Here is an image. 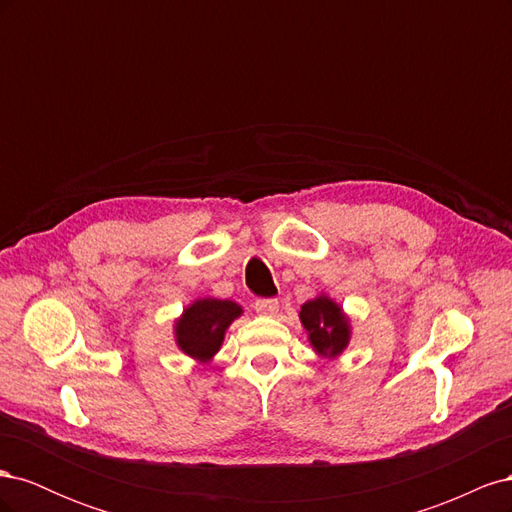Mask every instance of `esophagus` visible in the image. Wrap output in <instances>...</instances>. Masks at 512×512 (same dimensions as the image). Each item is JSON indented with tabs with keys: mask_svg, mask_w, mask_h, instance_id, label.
I'll return each instance as SVG.
<instances>
[{
	"mask_svg": "<svg viewBox=\"0 0 512 512\" xmlns=\"http://www.w3.org/2000/svg\"><path fill=\"white\" fill-rule=\"evenodd\" d=\"M254 309H256V314H260V316H275L277 309H280V301L273 299V297L271 299H256Z\"/></svg>",
	"mask_w": 512,
	"mask_h": 512,
	"instance_id": "1",
	"label": "esophagus"
}]
</instances>
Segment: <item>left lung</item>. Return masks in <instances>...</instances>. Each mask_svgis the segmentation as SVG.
Masks as SVG:
<instances>
[{
  "instance_id": "obj_1",
  "label": "left lung",
  "mask_w": 512,
  "mask_h": 512,
  "mask_svg": "<svg viewBox=\"0 0 512 512\" xmlns=\"http://www.w3.org/2000/svg\"><path fill=\"white\" fill-rule=\"evenodd\" d=\"M301 322L309 333V342L316 348V352L324 356H335L342 352L348 344V322L331 299L318 297L314 301H307L301 307Z\"/></svg>"
}]
</instances>
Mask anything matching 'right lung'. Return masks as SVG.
<instances>
[{"mask_svg": "<svg viewBox=\"0 0 512 512\" xmlns=\"http://www.w3.org/2000/svg\"><path fill=\"white\" fill-rule=\"evenodd\" d=\"M241 314V307L232 301L203 299L183 312L177 322V342L185 354L207 361L220 350L228 324Z\"/></svg>", "mask_w": 512, "mask_h": 512, "instance_id": "add662e5", "label": "right lung"}]
</instances>
